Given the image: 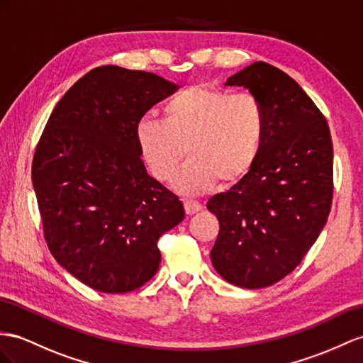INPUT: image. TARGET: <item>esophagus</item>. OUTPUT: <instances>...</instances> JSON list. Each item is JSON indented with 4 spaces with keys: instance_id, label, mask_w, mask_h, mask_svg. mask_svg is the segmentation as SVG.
Here are the masks:
<instances>
[{
    "instance_id": "obj_1",
    "label": "esophagus",
    "mask_w": 363,
    "mask_h": 363,
    "mask_svg": "<svg viewBox=\"0 0 363 363\" xmlns=\"http://www.w3.org/2000/svg\"><path fill=\"white\" fill-rule=\"evenodd\" d=\"M184 208L187 215H194V213L202 210V206L196 201H184Z\"/></svg>"
}]
</instances>
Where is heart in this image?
Returning a JSON list of instances; mask_svg holds the SVG:
<instances>
[{
	"instance_id": "heart-1",
	"label": "heart",
	"mask_w": 363,
	"mask_h": 363,
	"mask_svg": "<svg viewBox=\"0 0 363 363\" xmlns=\"http://www.w3.org/2000/svg\"><path fill=\"white\" fill-rule=\"evenodd\" d=\"M267 116L262 102L250 93L191 86L162 107V121L143 118L136 143L153 178L173 181L181 194H202L218 179L233 185L252 172L262 152Z\"/></svg>"
}]
</instances>
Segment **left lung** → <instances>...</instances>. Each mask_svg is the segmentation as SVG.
I'll use <instances>...</instances> for the list:
<instances>
[{"label": "left lung", "mask_w": 363, "mask_h": 363, "mask_svg": "<svg viewBox=\"0 0 363 363\" xmlns=\"http://www.w3.org/2000/svg\"><path fill=\"white\" fill-rule=\"evenodd\" d=\"M262 102L267 133L244 179L215 194L219 220L211 264L227 282L264 288L301 264L319 238L333 202V143L327 119L297 82L264 61L230 77Z\"/></svg>", "instance_id": "1"}]
</instances>
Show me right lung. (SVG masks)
<instances>
[{"label":"right lung","mask_w":363,"mask_h":363,"mask_svg":"<svg viewBox=\"0 0 363 363\" xmlns=\"http://www.w3.org/2000/svg\"><path fill=\"white\" fill-rule=\"evenodd\" d=\"M179 89L150 72L102 66L64 95L44 127L32 182L57 262L93 290L128 293L156 274L157 239L185 218L147 174L136 125Z\"/></svg>","instance_id":"1"}]
</instances>
